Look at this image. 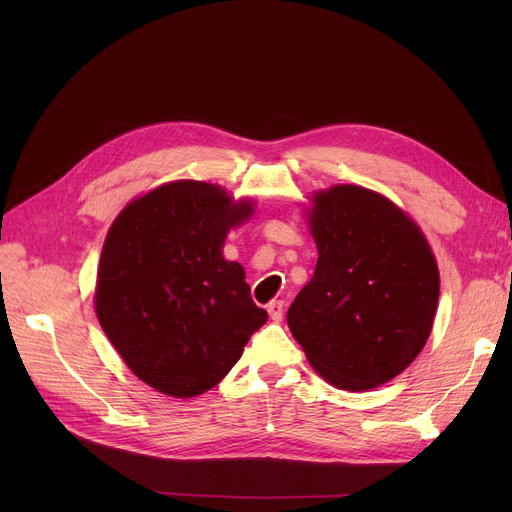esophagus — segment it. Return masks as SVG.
Segmentation results:
<instances>
[{
    "label": "esophagus",
    "instance_id": "obj_1",
    "mask_svg": "<svg viewBox=\"0 0 512 512\" xmlns=\"http://www.w3.org/2000/svg\"><path fill=\"white\" fill-rule=\"evenodd\" d=\"M267 312H269L273 322H282V318H284V303L282 301H271L267 305Z\"/></svg>",
    "mask_w": 512,
    "mask_h": 512
}]
</instances>
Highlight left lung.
Here are the masks:
<instances>
[{"label":"left lung","instance_id":"obj_1","mask_svg":"<svg viewBox=\"0 0 512 512\" xmlns=\"http://www.w3.org/2000/svg\"><path fill=\"white\" fill-rule=\"evenodd\" d=\"M309 230L318 262L288 309L290 333L337 389H376L427 342L440 297L436 258L404 211L361 185L316 192Z\"/></svg>","mask_w":512,"mask_h":512}]
</instances>
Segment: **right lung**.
I'll list each match as a JSON object with an SVG mask.
<instances>
[{"mask_svg": "<svg viewBox=\"0 0 512 512\" xmlns=\"http://www.w3.org/2000/svg\"><path fill=\"white\" fill-rule=\"evenodd\" d=\"M252 213V200L185 179L134 198L108 230L96 314L151 389L179 399L213 389L267 322L243 267L222 256L228 230Z\"/></svg>", "mask_w": 512, "mask_h": 512, "instance_id": "add662e5", "label": "right lung"}]
</instances>
